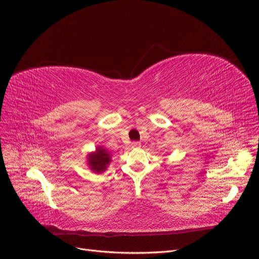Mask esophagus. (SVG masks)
<instances>
[{"mask_svg": "<svg viewBox=\"0 0 259 259\" xmlns=\"http://www.w3.org/2000/svg\"><path fill=\"white\" fill-rule=\"evenodd\" d=\"M131 146H132V148H140L141 147V143L140 142H133L131 144Z\"/></svg>", "mask_w": 259, "mask_h": 259, "instance_id": "obj_1", "label": "esophagus"}]
</instances>
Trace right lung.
Returning <instances> with one entry per match:
<instances>
[{
    "instance_id": "add662e5",
    "label": "right lung",
    "mask_w": 259,
    "mask_h": 259,
    "mask_svg": "<svg viewBox=\"0 0 259 259\" xmlns=\"http://www.w3.org/2000/svg\"><path fill=\"white\" fill-rule=\"evenodd\" d=\"M110 161L109 153L102 148H98L97 152L89 156V164L91 168L97 173H101L104 170Z\"/></svg>"
}]
</instances>
